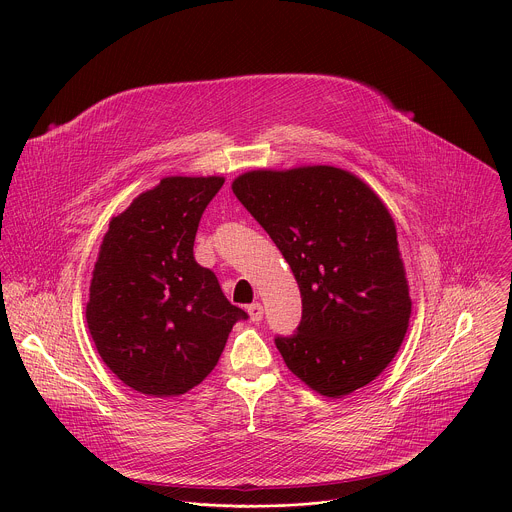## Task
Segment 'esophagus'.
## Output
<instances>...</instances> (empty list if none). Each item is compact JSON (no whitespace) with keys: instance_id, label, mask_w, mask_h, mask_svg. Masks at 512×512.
I'll return each instance as SVG.
<instances>
[{"instance_id":"1","label":"esophagus","mask_w":512,"mask_h":512,"mask_svg":"<svg viewBox=\"0 0 512 512\" xmlns=\"http://www.w3.org/2000/svg\"><path fill=\"white\" fill-rule=\"evenodd\" d=\"M247 313H249L251 321L257 323V321L263 319V305H261V303H251V305L247 307Z\"/></svg>"}]
</instances>
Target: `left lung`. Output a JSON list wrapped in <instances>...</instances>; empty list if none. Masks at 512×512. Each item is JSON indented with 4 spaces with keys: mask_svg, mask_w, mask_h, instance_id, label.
I'll use <instances>...</instances> for the list:
<instances>
[{
    "mask_svg": "<svg viewBox=\"0 0 512 512\" xmlns=\"http://www.w3.org/2000/svg\"><path fill=\"white\" fill-rule=\"evenodd\" d=\"M231 189L301 291L297 333L275 339L289 371L333 399L375 381L401 349L413 307L385 203L363 179L331 165L255 169Z\"/></svg>",
    "mask_w": 512,
    "mask_h": 512,
    "instance_id": "1",
    "label": "left lung"
}]
</instances>
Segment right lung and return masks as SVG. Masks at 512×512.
I'll list each match as a JSON object with an SVG mask.
<instances>
[{"label":"right lung","mask_w":512,"mask_h":512,"mask_svg":"<svg viewBox=\"0 0 512 512\" xmlns=\"http://www.w3.org/2000/svg\"><path fill=\"white\" fill-rule=\"evenodd\" d=\"M225 177H163L111 217L89 283L95 349L127 387L175 397L217 365L247 313L193 257L199 219Z\"/></svg>","instance_id":"right-lung-1"}]
</instances>
